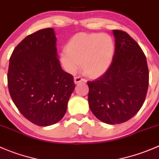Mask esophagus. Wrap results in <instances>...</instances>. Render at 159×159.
<instances>
[{
	"label": "esophagus",
	"mask_w": 159,
	"mask_h": 159,
	"mask_svg": "<svg viewBox=\"0 0 159 159\" xmlns=\"http://www.w3.org/2000/svg\"><path fill=\"white\" fill-rule=\"evenodd\" d=\"M74 81H75V84H78L79 83L84 81V80L83 79V78H81V77H75V78H74Z\"/></svg>",
	"instance_id": "1"
}]
</instances>
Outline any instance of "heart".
<instances>
[{"label": "heart", "mask_w": 159, "mask_h": 159, "mask_svg": "<svg viewBox=\"0 0 159 159\" xmlns=\"http://www.w3.org/2000/svg\"><path fill=\"white\" fill-rule=\"evenodd\" d=\"M115 52V41L108 34L78 33L70 38L61 53V61L69 73H75L81 64L84 75L96 78L108 70Z\"/></svg>", "instance_id": "1"}]
</instances>
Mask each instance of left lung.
I'll return each instance as SVG.
<instances>
[{"label": "left lung", "mask_w": 159, "mask_h": 159, "mask_svg": "<svg viewBox=\"0 0 159 159\" xmlns=\"http://www.w3.org/2000/svg\"><path fill=\"white\" fill-rule=\"evenodd\" d=\"M115 52L108 70L88 81L89 105L94 116L109 125L131 119L142 108L148 87L146 57L126 32L113 30Z\"/></svg>", "instance_id": "obj_1"}]
</instances>
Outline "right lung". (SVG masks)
Wrapping results in <instances>:
<instances>
[{
  "label": "right lung",
  "mask_w": 159,
  "mask_h": 159,
  "mask_svg": "<svg viewBox=\"0 0 159 159\" xmlns=\"http://www.w3.org/2000/svg\"><path fill=\"white\" fill-rule=\"evenodd\" d=\"M56 41L53 28L38 30L20 41L10 57L11 98L22 115L38 126L62 119L75 88L73 76L61 67Z\"/></svg>",
  "instance_id": "obj_1"
}]
</instances>
